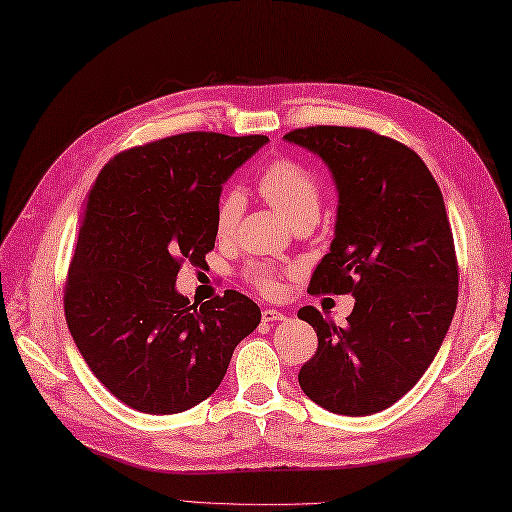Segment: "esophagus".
<instances>
[{"label": "esophagus", "mask_w": 512, "mask_h": 512, "mask_svg": "<svg viewBox=\"0 0 512 512\" xmlns=\"http://www.w3.org/2000/svg\"><path fill=\"white\" fill-rule=\"evenodd\" d=\"M262 319H264V323L281 321V319H284V312H281V310H270V308H266V310H262Z\"/></svg>", "instance_id": "34e87169"}]
</instances>
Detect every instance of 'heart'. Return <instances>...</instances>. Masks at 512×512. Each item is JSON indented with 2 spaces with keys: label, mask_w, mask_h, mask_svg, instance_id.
I'll return each mask as SVG.
<instances>
[{
  "label": "heart",
  "mask_w": 512,
  "mask_h": 512,
  "mask_svg": "<svg viewBox=\"0 0 512 512\" xmlns=\"http://www.w3.org/2000/svg\"><path fill=\"white\" fill-rule=\"evenodd\" d=\"M257 191L262 198L292 224L297 220L317 222L321 209V187L314 173L295 160L281 158L259 173ZM244 213V195L237 191H224L215 206V233L220 239H228ZM250 284L264 292L277 290V273L270 266H250L246 273Z\"/></svg>",
  "instance_id": "heart-1"
}]
</instances>
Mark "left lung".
Instances as JSON below:
<instances>
[{
    "instance_id": "1",
    "label": "left lung",
    "mask_w": 512,
    "mask_h": 512,
    "mask_svg": "<svg viewBox=\"0 0 512 512\" xmlns=\"http://www.w3.org/2000/svg\"><path fill=\"white\" fill-rule=\"evenodd\" d=\"M288 143L310 149L339 191L334 239L310 295L356 299L345 328L306 306L319 347L299 385L319 407L369 416L427 372L458 306V259L438 182L422 158L372 129L317 125Z\"/></svg>"
}]
</instances>
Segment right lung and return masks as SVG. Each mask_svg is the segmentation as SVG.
<instances>
[{"mask_svg": "<svg viewBox=\"0 0 512 512\" xmlns=\"http://www.w3.org/2000/svg\"><path fill=\"white\" fill-rule=\"evenodd\" d=\"M266 136L189 132L127 149L83 204L63 310L92 374L143 413H180L220 387L237 343L262 321L237 290L189 303L184 262L215 246L222 184Z\"/></svg>", "mask_w": 512, "mask_h": 512, "instance_id": "add662e5", "label": "right lung"}]
</instances>
